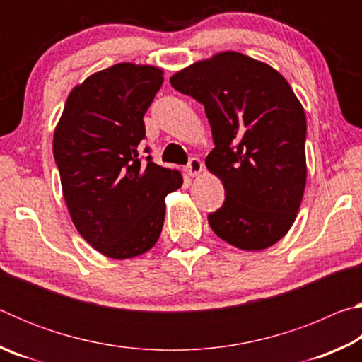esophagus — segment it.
<instances>
[{
  "label": "esophagus",
  "mask_w": 362,
  "mask_h": 362,
  "mask_svg": "<svg viewBox=\"0 0 362 362\" xmlns=\"http://www.w3.org/2000/svg\"><path fill=\"white\" fill-rule=\"evenodd\" d=\"M203 170H204V164L201 163L198 158H192V159H189L188 166L185 168V173H187L189 177L199 175L201 173H203Z\"/></svg>",
  "instance_id": "obj_1"
}]
</instances>
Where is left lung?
Returning a JSON list of instances; mask_svg holds the SVG:
<instances>
[{"instance_id": "1", "label": "left lung", "mask_w": 362, "mask_h": 362, "mask_svg": "<svg viewBox=\"0 0 362 362\" xmlns=\"http://www.w3.org/2000/svg\"><path fill=\"white\" fill-rule=\"evenodd\" d=\"M204 105L214 150L206 168L225 188L207 216L212 231L241 250L272 247L296 222L306 183V118L278 70L236 51L198 60L170 76Z\"/></svg>"}]
</instances>
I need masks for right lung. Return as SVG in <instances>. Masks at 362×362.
<instances>
[{
  "label": "right lung",
  "mask_w": 362,
  "mask_h": 362,
  "mask_svg": "<svg viewBox=\"0 0 362 362\" xmlns=\"http://www.w3.org/2000/svg\"><path fill=\"white\" fill-rule=\"evenodd\" d=\"M163 81V69L132 62L93 73L71 89L54 131L71 222L110 259H132L155 246L166 196L183 183L177 169L139 159L144 115Z\"/></svg>",
  "instance_id": "right-lung-1"
}]
</instances>
